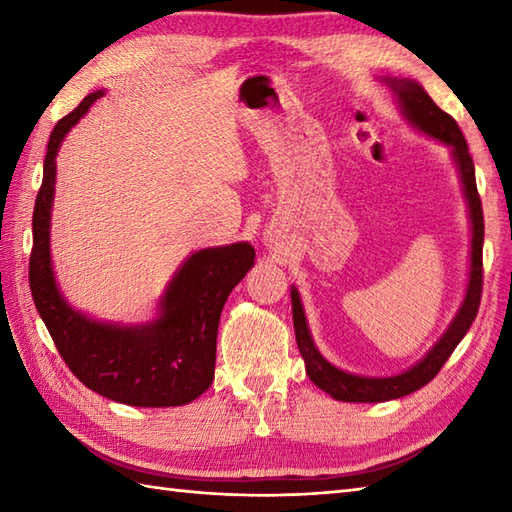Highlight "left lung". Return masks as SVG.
Listing matches in <instances>:
<instances>
[{
  "label": "left lung",
  "mask_w": 512,
  "mask_h": 512,
  "mask_svg": "<svg viewBox=\"0 0 512 512\" xmlns=\"http://www.w3.org/2000/svg\"><path fill=\"white\" fill-rule=\"evenodd\" d=\"M385 83L394 90L400 112L407 121L418 129V132L427 134L431 138L440 140V143L451 147V154L455 165L460 171V182L464 189L466 204H469L471 215V273H469V286H466V295L462 306L451 321L449 330L442 334V339L431 347L429 354L422 358L420 363L413 365L407 372L398 376L387 378H369V376H356L347 374L343 369L334 367L325 361L317 345L312 343V336L306 323V314L299 299L297 288L292 286L290 299H292V321H295V336L299 352L306 363V372L310 380L325 394H330L334 400L343 402H385L402 398L431 383L436 374L447 363V358L453 354L455 347L469 332L471 323L477 317L482 299V284H484V268H482V246H484V213H482V200L477 193L475 184V167L473 158L469 154V145H466L462 129L453 121V116L442 112L440 107L431 101V96L424 92V88L416 81L409 79H385Z\"/></svg>",
  "instance_id": "1"
}]
</instances>
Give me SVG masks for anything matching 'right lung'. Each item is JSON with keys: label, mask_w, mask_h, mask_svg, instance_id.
<instances>
[{"label": "right lung", "mask_w": 512, "mask_h": 512, "mask_svg": "<svg viewBox=\"0 0 512 512\" xmlns=\"http://www.w3.org/2000/svg\"><path fill=\"white\" fill-rule=\"evenodd\" d=\"M103 92L85 96L54 125L43 160V182L32 213L30 290L61 358L96 394L132 407H180L213 383L217 325L231 290L255 264L248 242L204 248L180 266L160 299L156 321L114 325L76 312L61 297L50 259V215L57 151L65 134Z\"/></svg>", "instance_id": "1"}]
</instances>
